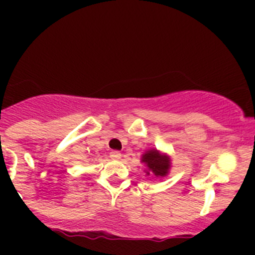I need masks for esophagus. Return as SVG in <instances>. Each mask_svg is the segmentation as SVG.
<instances>
[{
    "mask_svg": "<svg viewBox=\"0 0 255 255\" xmlns=\"http://www.w3.org/2000/svg\"><path fill=\"white\" fill-rule=\"evenodd\" d=\"M110 156H111V159H113V160H120L121 156H122V154L117 150H113V151H111V154H110Z\"/></svg>",
    "mask_w": 255,
    "mask_h": 255,
    "instance_id": "esophagus-1",
    "label": "esophagus"
}]
</instances>
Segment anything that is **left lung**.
<instances>
[{
    "label": "left lung",
    "instance_id": "1",
    "mask_svg": "<svg viewBox=\"0 0 255 255\" xmlns=\"http://www.w3.org/2000/svg\"><path fill=\"white\" fill-rule=\"evenodd\" d=\"M140 161L145 165V175L153 176L155 179H163L170 173L171 158L166 153L158 150L156 148L148 149L144 151Z\"/></svg>",
    "mask_w": 255,
    "mask_h": 255
}]
</instances>
